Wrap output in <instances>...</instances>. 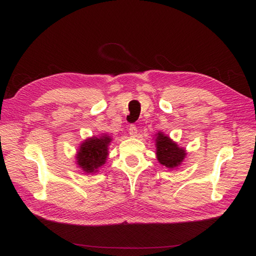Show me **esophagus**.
Segmentation results:
<instances>
[{"label": "esophagus", "instance_id": "34e87169", "mask_svg": "<svg viewBox=\"0 0 256 256\" xmlns=\"http://www.w3.org/2000/svg\"><path fill=\"white\" fill-rule=\"evenodd\" d=\"M128 133H130V136H131L132 138H136L138 136V128H136V125H131V126H130Z\"/></svg>", "mask_w": 256, "mask_h": 256}]
</instances>
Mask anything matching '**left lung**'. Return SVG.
Returning a JSON list of instances; mask_svg holds the SVG:
<instances>
[{
	"instance_id": "obj_1",
	"label": "left lung",
	"mask_w": 256,
	"mask_h": 256,
	"mask_svg": "<svg viewBox=\"0 0 256 256\" xmlns=\"http://www.w3.org/2000/svg\"><path fill=\"white\" fill-rule=\"evenodd\" d=\"M156 138V156L159 164H162L168 170L178 168L186 157V149L177 144L170 136L159 131L154 134Z\"/></svg>"
}]
</instances>
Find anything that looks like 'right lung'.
I'll return each mask as SVG.
<instances>
[{"label": "right lung", "mask_w": 256, "mask_h": 256, "mask_svg": "<svg viewBox=\"0 0 256 256\" xmlns=\"http://www.w3.org/2000/svg\"><path fill=\"white\" fill-rule=\"evenodd\" d=\"M112 138L110 134L102 133L98 136L86 138L80 144L76 154V164L84 174H96L99 168L106 164L108 158V146Z\"/></svg>", "instance_id": "add662e5"}]
</instances>
